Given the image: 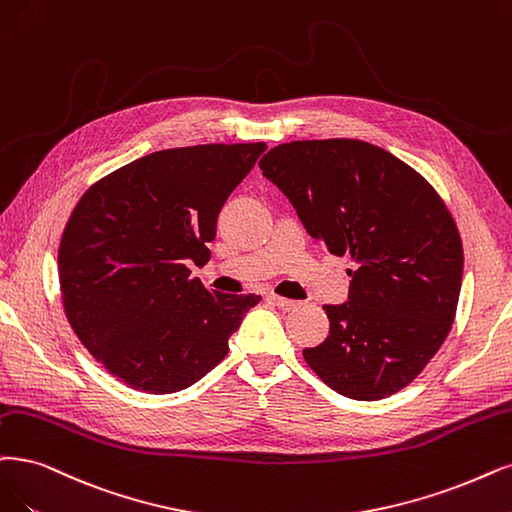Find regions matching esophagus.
Returning <instances> with one entry per match:
<instances>
[{
	"mask_svg": "<svg viewBox=\"0 0 512 512\" xmlns=\"http://www.w3.org/2000/svg\"><path fill=\"white\" fill-rule=\"evenodd\" d=\"M270 301L274 306H278L280 310H285V312H289V310H295L299 304L297 301H293V299H287V297H280V295H270Z\"/></svg>",
	"mask_w": 512,
	"mask_h": 512,
	"instance_id": "obj_1",
	"label": "esophagus"
}]
</instances>
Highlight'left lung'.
Wrapping results in <instances>:
<instances>
[{
	"instance_id": "left-lung-1",
	"label": "left lung",
	"mask_w": 512,
	"mask_h": 512,
	"mask_svg": "<svg viewBox=\"0 0 512 512\" xmlns=\"http://www.w3.org/2000/svg\"><path fill=\"white\" fill-rule=\"evenodd\" d=\"M259 168L308 234L354 263L348 301L323 306L329 337L304 350L306 363L354 401L399 392L456 318L464 251L445 202L403 160L356 139L282 143Z\"/></svg>"
}]
</instances>
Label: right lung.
Wrapping results in <instances>:
<instances>
[{
    "mask_svg": "<svg viewBox=\"0 0 512 512\" xmlns=\"http://www.w3.org/2000/svg\"><path fill=\"white\" fill-rule=\"evenodd\" d=\"M266 143L162 149L94 183L65 225L59 280L69 325L126 386L170 394L217 367L259 295L204 289L206 242Z\"/></svg>",
    "mask_w": 512,
    "mask_h": 512,
    "instance_id": "obj_1",
    "label": "right lung"
}]
</instances>
